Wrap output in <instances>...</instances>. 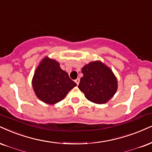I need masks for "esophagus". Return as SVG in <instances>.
Returning <instances> with one entry per match:
<instances>
[{
  "label": "esophagus",
  "instance_id": "obj_1",
  "mask_svg": "<svg viewBox=\"0 0 152 152\" xmlns=\"http://www.w3.org/2000/svg\"><path fill=\"white\" fill-rule=\"evenodd\" d=\"M80 78H77V79L75 80V82H76V84H77V85H79V83H80Z\"/></svg>",
  "mask_w": 152,
  "mask_h": 152
}]
</instances>
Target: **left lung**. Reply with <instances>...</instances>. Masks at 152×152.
<instances>
[{
    "instance_id": "1",
    "label": "left lung",
    "mask_w": 152,
    "mask_h": 152,
    "mask_svg": "<svg viewBox=\"0 0 152 152\" xmlns=\"http://www.w3.org/2000/svg\"><path fill=\"white\" fill-rule=\"evenodd\" d=\"M83 77L79 89L88 100L102 104L113 97L117 91V79L109 67L100 61L91 62L82 69Z\"/></svg>"
}]
</instances>
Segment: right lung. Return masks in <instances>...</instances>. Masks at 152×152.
<instances>
[{
	"mask_svg": "<svg viewBox=\"0 0 152 152\" xmlns=\"http://www.w3.org/2000/svg\"><path fill=\"white\" fill-rule=\"evenodd\" d=\"M77 84L63 70L57 61L45 58L35 71L32 87L37 96L48 104L63 99Z\"/></svg>",
	"mask_w": 152,
	"mask_h": 152,
	"instance_id": "obj_1",
	"label": "right lung"
}]
</instances>
